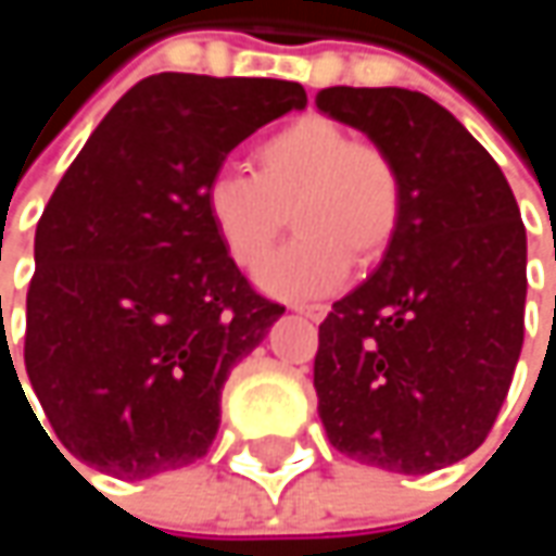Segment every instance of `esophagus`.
Listing matches in <instances>:
<instances>
[{"instance_id": "1", "label": "esophagus", "mask_w": 556, "mask_h": 556, "mask_svg": "<svg viewBox=\"0 0 556 556\" xmlns=\"http://www.w3.org/2000/svg\"><path fill=\"white\" fill-rule=\"evenodd\" d=\"M295 312L305 315V318H312V321H321L328 315V305H295Z\"/></svg>"}]
</instances>
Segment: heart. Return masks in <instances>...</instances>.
I'll return each instance as SVG.
<instances>
[{
	"label": "heart",
	"mask_w": 556,
	"mask_h": 556,
	"mask_svg": "<svg viewBox=\"0 0 556 556\" xmlns=\"http://www.w3.org/2000/svg\"><path fill=\"white\" fill-rule=\"evenodd\" d=\"M402 173L387 148L341 122L302 115L254 148V173L218 169L205 182V215L225 254L257 270L289 212L299 238L264 267L261 286L282 299H315L377 264L402 225Z\"/></svg>",
	"instance_id": "obj_1"
}]
</instances>
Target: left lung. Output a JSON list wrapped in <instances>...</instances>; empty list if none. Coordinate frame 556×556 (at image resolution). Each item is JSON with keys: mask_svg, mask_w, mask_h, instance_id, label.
I'll use <instances>...</instances> for the list:
<instances>
[{"mask_svg": "<svg viewBox=\"0 0 556 556\" xmlns=\"http://www.w3.org/2000/svg\"><path fill=\"white\" fill-rule=\"evenodd\" d=\"M315 105L387 148L405 192L383 264L318 325L321 425L367 467H451L493 431L521 354L518 202L490 151L425 92L331 86Z\"/></svg>", "mask_w": 556, "mask_h": 556, "instance_id": "1", "label": "left lung"}]
</instances>
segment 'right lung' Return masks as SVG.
Segmentation results:
<instances>
[{
  "label": "right lung",
  "instance_id": "add662e5",
  "mask_svg": "<svg viewBox=\"0 0 556 556\" xmlns=\"http://www.w3.org/2000/svg\"><path fill=\"white\" fill-rule=\"evenodd\" d=\"M305 102L286 79L157 73L89 135L38 222L28 286L25 370L56 454L118 480L208 454L231 367L286 308L225 254L205 182Z\"/></svg>",
  "mask_w": 556,
  "mask_h": 556
}]
</instances>
